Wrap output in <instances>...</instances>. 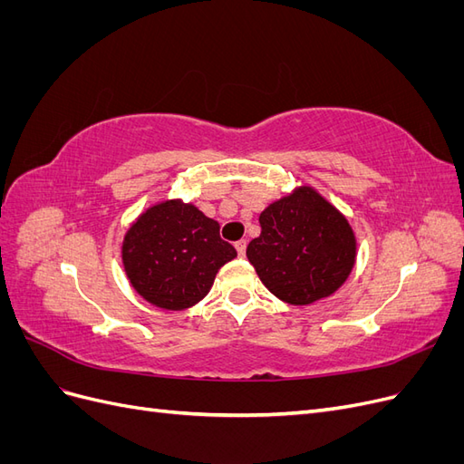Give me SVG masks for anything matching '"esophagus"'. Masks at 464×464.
<instances>
[{
  "label": "esophagus",
  "mask_w": 464,
  "mask_h": 464,
  "mask_svg": "<svg viewBox=\"0 0 464 464\" xmlns=\"http://www.w3.org/2000/svg\"><path fill=\"white\" fill-rule=\"evenodd\" d=\"M246 247H247V242H246V240L236 242V251H237V256L244 257V256H246Z\"/></svg>",
  "instance_id": "obj_1"
}]
</instances>
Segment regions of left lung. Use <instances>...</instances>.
<instances>
[{
    "instance_id": "1",
    "label": "left lung",
    "mask_w": 464,
    "mask_h": 464,
    "mask_svg": "<svg viewBox=\"0 0 464 464\" xmlns=\"http://www.w3.org/2000/svg\"><path fill=\"white\" fill-rule=\"evenodd\" d=\"M261 234L246 256L261 283L292 305H307L341 288L354 266L356 237L348 220L312 188L266 207Z\"/></svg>"
}]
</instances>
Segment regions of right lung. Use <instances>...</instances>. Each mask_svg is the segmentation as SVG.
<instances>
[{
  "mask_svg": "<svg viewBox=\"0 0 464 464\" xmlns=\"http://www.w3.org/2000/svg\"><path fill=\"white\" fill-rule=\"evenodd\" d=\"M218 222L198 207L164 201L150 207L125 234L121 259L130 283L152 305L186 310L207 296L236 249Z\"/></svg>",
  "mask_w": 464,
  "mask_h": 464,
  "instance_id": "right-lung-1",
  "label": "right lung"
}]
</instances>
